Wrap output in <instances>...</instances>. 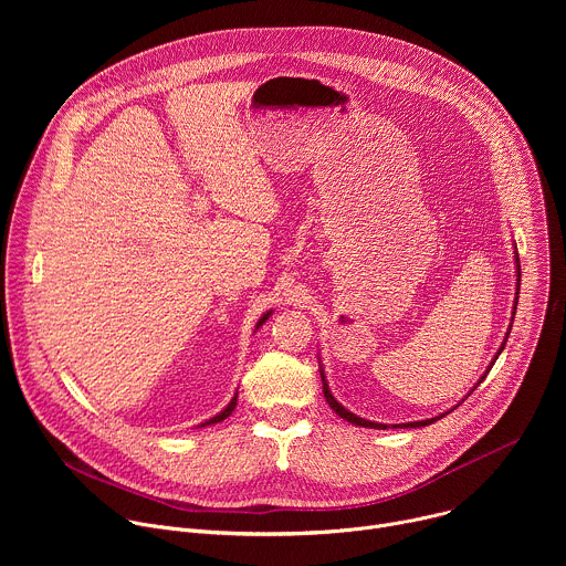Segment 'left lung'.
I'll use <instances>...</instances> for the list:
<instances>
[{
    "label": "left lung",
    "instance_id": "left-lung-1",
    "mask_svg": "<svg viewBox=\"0 0 566 566\" xmlns=\"http://www.w3.org/2000/svg\"><path fill=\"white\" fill-rule=\"evenodd\" d=\"M515 266H517V289H515V304H513V317H515V308H517V297H520V277H522V269H520V255H517V251H515ZM511 317V319H513ZM513 327V325H511ZM511 327H509V332H506V338H504V343H502V347H500V352H497V356L493 358V363L489 365V369H486V374L493 369V365H495V360L500 358V354H502V349H504V345H506V340H509V334H511ZM486 374H483L479 380H476V385L486 378ZM319 376H322V391H325V398H327V402H329V408L340 417V419H345V421H349L352 426H360V428H374V430H387V426L385 423H374V421H367V419H360V417H356L354 412H349V410H345L340 402L334 398V394H332V389H329V385H327V378H325V369H322V365H319ZM474 385V387H476ZM472 387V389H474ZM452 412V410H450ZM450 412H446V415H450ZM446 415H439V417H432V419H426V421H415V423H398V426H394V428H423V426H430V423H434V421H439L441 417H446Z\"/></svg>",
    "mask_w": 566,
    "mask_h": 566
}]
</instances>
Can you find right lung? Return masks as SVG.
I'll list each match as a JSON object with an SVG mask.
<instances>
[{
    "instance_id": "right-lung-1",
    "label": "right lung",
    "mask_w": 566,
    "mask_h": 566,
    "mask_svg": "<svg viewBox=\"0 0 566 566\" xmlns=\"http://www.w3.org/2000/svg\"><path fill=\"white\" fill-rule=\"evenodd\" d=\"M271 313H273V311H266V313H264V315H262V317H260V322H258V327H255V329H260V327H262V325H264V322H266V319H269V315H271ZM234 406H237V394H234V396H232V398H230V402H228V406H226V408H223V410H221V412H219V415H214V417H212V419H208V421H206V423H201V426H199V428H206V426H212V423H219V421H223V419H228V417H230V415H232V410H234Z\"/></svg>"
}]
</instances>
